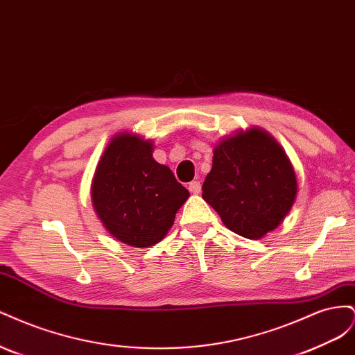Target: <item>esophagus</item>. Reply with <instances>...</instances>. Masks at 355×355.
Instances as JSON below:
<instances>
[{
	"instance_id": "obj_1",
	"label": "esophagus",
	"mask_w": 355,
	"mask_h": 355,
	"mask_svg": "<svg viewBox=\"0 0 355 355\" xmlns=\"http://www.w3.org/2000/svg\"><path fill=\"white\" fill-rule=\"evenodd\" d=\"M188 189L192 192V194H200V191H201L200 180H192L189 187H188Z\"/></svg>"
}]
</instances>
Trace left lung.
Returning a JSON list of instances; mask_svg holds the SVG:
<instances>
[{
    "label": "left lung",
    "instance_id": "8db88e82",
    "mask_svg": "<svg viewBox=\"0 0 355 355\" xmlns=\"http://www.w3.org/2000/svg\"><path fill=\"white\" fill-rule=\"evenodd\" d=\"M297 182L284 149L262 128L225 137L213 151L202 198L225 227L245 239H262L292 209Z\"/></svg>",
    "mask_w": 355,
    "mask_h": 355
}]
</instances>
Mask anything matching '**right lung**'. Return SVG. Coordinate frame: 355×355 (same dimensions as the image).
<instances>
[{"instance_id":"1","label":"right lung","mask_w":355,"mask_h":355,"mask_svg":"<svg viewBox=\"0 0 355 355\" xmlns=\"http://www.w3.org/2000/svg\"><path fill=\"white\" fill-rule=\"evenodd\" d=\"M188 197L173 171L153 158V142L130 133L106 146L92 182L93 207L106 231L139 249L166 237Z\"/></svg>"}]
</instances>
